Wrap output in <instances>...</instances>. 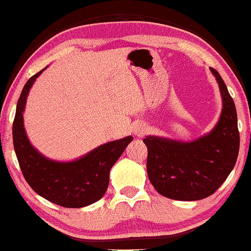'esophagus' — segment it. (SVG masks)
Segmentation results:
<instances>
[{
	"instance_id": "obj_1",
	"label": "esophagus",
	"mask_w": 251,
	"mask_h": 251,
	"mask_svg": "<svg viewBox=\"0 0 251 251\" xmlns=\"http://www.w3.org/2000/svg\"><path fill=\"white\" fill-rule=\"evenodd\" d=\"M146 131H147V128L144 124L135 125L134 128H133V133H134V135L137 136V137H142V136L145 135Z\"/></svg>"
}]
</instances>
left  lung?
Here are the masks:
<instances>
[{"instance_id":"1","label":"left lung","mask_w":251,"mask_h":251,"mask_svg":"<svg viewBox=\"0 0 251 251\" xmlns=\"http://www.w3.org/2000/svg\"><path fill=\"white\" fill-rule=\"evenodd\" d=\"M223 100L218 123L192 142L146 136L147 174L163 196L182 201H201L214 194L235 167L239 152L237 112L226 84L215 69Z\"/></svg>"}]
</instances>
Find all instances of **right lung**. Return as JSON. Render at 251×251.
<instances>
[{
	"instance_id": "add662e5",
	"label": "right lung",
	"mask_w": 251,
	"mask_h": 251,
	"mask_svg": "<svg viewBox=\"0 0 251 251\" xmlns=\"http://www.w3.org/2000/svg\"><path fill=\"white\" fill-rule=\"evenodd\" d=\"M48 66L24 85L16 105L13 144L21 171L31 188L49 201L66 208L85 207L104 196L110 169L124 152L133 136L103 144L70 161L50 159L34 147L24 128L23 113L29 90Z\"/></svg>"
}]
</instances>
